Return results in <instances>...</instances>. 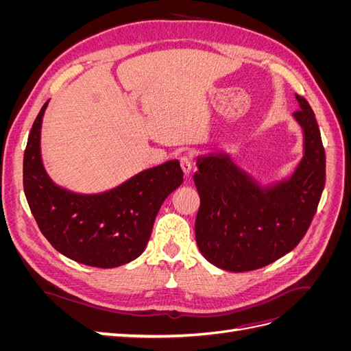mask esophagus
Listing matches in <instances>:
<instances>
[{"mask_svg": "<svg viewBox=\"0 0 351 351\" xmlns=\"http://www.w3.org/2000/svg\"><path fill=\"white\" fill-rule=\"evenodd\" d=\"M180 162H182V168L184 169L186 174L192 173L193 165H195V158H193V155H189V154L183 155L182 158H180Z\"/></svg>", "mask_w": 351, "mask_h": 351, "instance_id": "obj_1", "label": "esophagus"}]
</instances>
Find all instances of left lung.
<instances>
[{
    "label": "left lung",
    "mask_w": 351,
    "mask_h": 351,
    "mask_svg": "<svg viewBox=\"0 0 351 351\" xmlns=\"http://www.w3.org/2000/svg\"><path fill=\"white\" fill-rule=\"evenodd\" d=\"M295 98L304 156L289 182L261 190L228 156L199 158L196 241L218 268L246 272L267 267L291 252L312 224L325 186V149L309 102L297 93Z\"/></svg>",
    "instance_id": "1"
}]
</instances>
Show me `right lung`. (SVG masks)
Here are the masks:
<instances>
[{"label": "right lung", "instance_id": "right-lung-1", "mask_svg": "<svg viewBox=\"0 0 351 351\" xmlns=\"http://www.w3.org/2000/svg\"><path fill=\"white\" fill-rule=\"evenodd\" d=\"M32 125L23 158V187L42 234L64 256L115 268L141 256L167 196L183 183L177 159L146 169L110 192L82 196L57 187L40 161V123Z\"/></svg>", "mask_w": 351, "mask_h": 351}]
</instances>
